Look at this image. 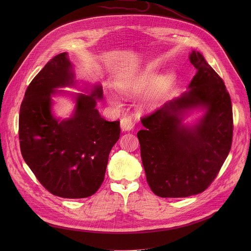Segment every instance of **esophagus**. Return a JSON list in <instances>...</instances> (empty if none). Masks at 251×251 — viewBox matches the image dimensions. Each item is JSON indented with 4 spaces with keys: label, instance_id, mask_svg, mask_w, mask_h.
<instances>
[{
    "label": "esophagus",
    "instance_id": "1",
    "mask_svg": "<svg viewBox=\"0 0 251 251\" xmlns=\"http://www.w3.org/2000/svg\"><path fill=\"white\" fill-rule=\"evenodd\" d=\"M121 129L122 131L124 132H128V131H131L133 129V126H134V123H133V120L132 118L130 117H124L121 119Z\"/></svg>",
    "mask_w": 251,
    "mask_h": 251
}]
</instances>
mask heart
Wrapping results in <instances>:
<instances>
[{
    "label": "heart",
    "instance_id": "heart-1",
    "mask_svg": "<svg viewBox=\"0 0 251 251\" xmlns=\"http://www.w3.org/2000/svg\"><path fill=\"white\" fill-rule=\"evenodd\" d=\"M176 80L173 73H167L157 77V74L152 69H145L125 75L118 79L115 87L123 96H134L142 92L140 97V107L143 109H152L157 107L168 95ZM107 98L114 106L121 105L120 98L107 92Z\"/></svg>",
    "mask_w": 251,
    "mask_h": 251
}]
</instances>
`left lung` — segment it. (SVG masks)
I'll return each instance as SVG.
<instances>
[{
  "label": "left lung",
  "mask_w": 251,
  "mask_h": 251,
  "mask_svg": "<svg viewBox=\"0 0 251 251\" xmlns=\"http://www.w3.org/2000/svg\"><path fill=\"white\" fill-rule=\"evenodd\" d=\"M189 58L197 69L189 90L143 117L145 128L137 133L148 185L161 198L202 193L231 147L232 107L225 82L201 52L193 50ZM197 109L204 115L195 125H185Z\"/></svg>",
  "instance_id": "8db88e82"
}]
</instances>
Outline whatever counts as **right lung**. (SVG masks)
Wrapping results in <instances>:
<instances>
[{"label": "right lung", "mask_w": 251, "mask_h": 251, "mask_svg": "<svg viewBox=\"0 0 251 251\" xmlns=\"http://www.w3.org/2000/svg\"><path fill=\"white\" fill-rule=\"evenodd\" d=\"M77 82L68 54L59 53L31 80L20 109L19 138L25 162L50 193L65 199L96 193L120 137V122L105 120L95 108L103 98L100 84L84 87L88 95L58 89L76 87ZM56 94L75 99L69 119L53 115L51 97Z\"/></svg>", "instance_id": "obj_1"}]
</instances>
